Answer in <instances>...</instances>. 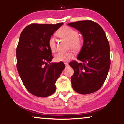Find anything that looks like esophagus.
I'll return each mask as SVG.
<instances>
[{"label":"esophagus","instance_id":"obj_1","mask_svg":"<svg viewBox=\"0 0 124 124\" xmlns=\"http://www.w3.org/2000/svg\"><path fill=\"white\" fill-rule=\"evenodd\" d=\"M65 66H66V67H67L69 66V65H68V63H65Z\"/></svg>","mask_w":124,"mask_h":124}]
</instances>
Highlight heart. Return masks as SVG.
<instances>
[{"mask_svg": "<svg viewBox=\"0 0 124 124\" xmlns=\"http://www.w3.org/2000/svg\"><path fill=\"white\" fill-rule=\"evenodd\" d=\"M57 34L61 37L66 39L69 41V49L75 52H79L81 50L83 46V41L79 37V33L77 30L70 26H65L62 27L57 32ZM49 48L52 52H55L57 50L56 39L53 36H51L49 39ZM74 54L71 52H58L54 57L56 62H67L74 58Z\"/></svg>", "mask_w": 124, "mask_h": 124, "instance_id": "heart-1", "label": "heart"}]
</instances>
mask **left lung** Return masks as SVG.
I'll list each match as a JSON object with an SVG mask.
<instances>
[{"label": "left lung", "mask_w": 124, "mask_h": 124, "mask_svg": "<svg viewBox=\"0 0 124 124\" xmlns=\"http://www.w3.org/2000/svg\"><path fill=\"white\" fill-rule=\"evenodd\" d=\"M80 31L83 45L78 59L69 65L74 71L71 78L72 87L78 93L86 95L99 90L104 83L110 65V46L103 29L91 20L68 24Z\"/></svg>", "instance_id": "left-lung-1"}]
</instances>
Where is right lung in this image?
I'll use <instances>...</instances> for the list:
<instances>
[{"label":"right lung","mask_w":124,"mask_h":124,"mask_svg":"<svg viewBox=\"0 0 124 124\" xmlns=\"http://www.w3.org/2000/svg\"><path fill=\"white\" fill-rule=\"evenodd\" d=\"M63 24H31L21 33L16 48L17 71L26 90L36 96L54 93L55 82L65 68L62 62L50 63L53 55L48 44L51 36Z\"/></svg>","instance_id":"right-lung-1"}]
</instances>
